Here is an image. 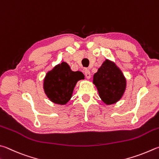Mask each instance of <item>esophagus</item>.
<instances>
[{
	"mask_svg": "<svg viewBox=\"0 0 159 159\" xmlns=\"http://www.w3.org/2000/svg\"><path fill=\"white\" fill-rule=\"evenodd\" d=\"M84 73H85V77L87 78L88 79H90L91 77V74H90V71H89V70H85L84 71Z\"/></svg>",
	"mask_w": 159,
	"mask_h": 159,
	"instance_id": "1",
	"label": "esophagus"
}]
</instances>
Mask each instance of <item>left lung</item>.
Returning <instances> with one entry per match:
<instances>
[{"label": "left lung", "mask_w": 159, "mask_h": 159, "mask_svg": "<svg viewBox=\"0 0 159 159\" xmlns=\"http://www.w3.org/2000/svg\"><path fill=\"white\" fill-rule=\"evenodd\" d=\"M99 97L107 105L118 102L126 88V79L115 63L106 60L93 76Z\"/></svg>", "instance_id": "left-lung-1"}]
</instances>
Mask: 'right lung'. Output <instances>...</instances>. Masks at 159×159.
Wrapping results in <instances>:
<instances>
[{"instance_id":"obj_1","label":"right lung","mask_w":159,"mask_h":159,"mask_svg":"<svg viewBox=\"0 0 159 159\" xmlns=\"http://www.w3.org/2000/svg\"><path fill=\"white\" fill-rule=\"evenodd\" d=\"M83 79L81 72L71 71L68 64L62 62L46 75L44 92L51 102L66 104L71 99L77 81Z\"/></svg>"}]
</instances>
